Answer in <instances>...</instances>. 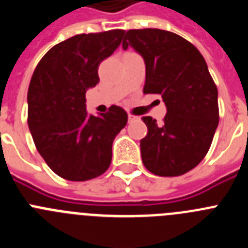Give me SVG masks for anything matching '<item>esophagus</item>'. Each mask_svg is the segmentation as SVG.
I'll list each match as a JSON object with an SVG mask.
<instances>
[{
	"label": "esophagus",
	"instance_id": "esophagus-1",
	"mask_svg": "<svg viewBox=\"0 0 248 248\" xmlns=\"http://www.w3.org/2000/svg\"><path fill=\"white\" fill-rule=\"evenodd\" d=\"M128 119H129V122H133V120L138 119V117H135V115H133V114H129Z\"/></svg>",
	"mask_w": 248,
	"mask_h": 248
}]
</instances>
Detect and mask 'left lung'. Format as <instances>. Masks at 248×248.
<instances>
[{"label": "left lung", "instance_id": "8db88e82", "mask_svg": "<svg viewBox=\"0 0 248 248\" xmlns=\"http://www.w3.org/2000/svg\"><path fill=\"white\" fill-rule=\"evenodd\" d=\"M144 58V94H159L164 122L143 117L148 134L140 140L141 159L157 176H180L207 154L218 125L217 88L202 54L181 36L157 28L129 30L123 48Z\"/></svg>", "mask_w": 248, "mask_h": 248}]
</instances>
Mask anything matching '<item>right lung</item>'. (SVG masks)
<instances>
[{
    "mask_svg": "<svg viewBox=\"0 0 248 248\" xmlns=\"http://www.w3.org/2000/svg\"><path fill=\"white\" fill-rule=\"evenodd\" d=\"M125 33L111 30L82 33L50 48L28 87V128L34 145L58 176L87 181L108 170L114 138L128 114L111 105L100 117L85 110V92L99 82L98 67L114 53Z\"/></svg>",
    "mask_w": 248,
    "mask_h": 248,
    "instance_id": "1",
    "label": "right lung"
}]
</instances>
